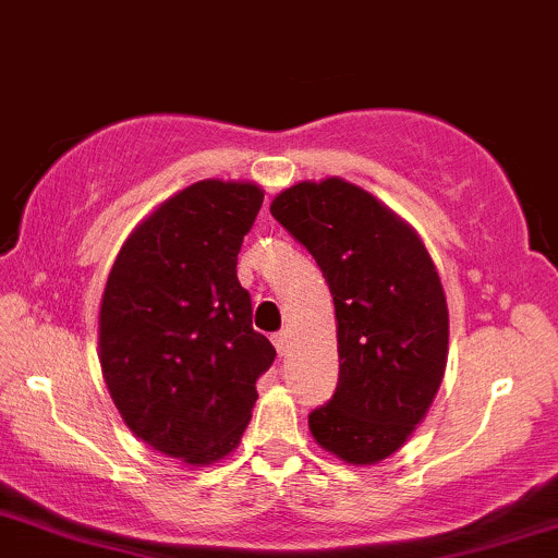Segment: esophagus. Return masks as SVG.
I'll return each instance as SVG.
<instances>
[{
    "mask_svg": "<svg viewBox=\"0 0 558 558\" xmlns=\"http://www.w3.org/2000/svg\"><path fill=\"white\" fill-rule=\"evenodd\" d=\"M271 341H274V347H277V352H279V354H284L287 349H290V333H287V331L274 333V336H271Z\"/></svg>",
    "mask_w": 558,
    "mask_h": 558,
    "instance_id": "esophagus-1",
    "label": "esophagus"
}]
</instances>
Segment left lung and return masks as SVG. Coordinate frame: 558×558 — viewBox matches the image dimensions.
<instances>
[{
  "label": "left lung",
  "mask_w": 558,
  "mask_h": 558,
  "mask_svg": "<svg viewBox=\"0 0 558 558\" xmlns=\"http://www.w3.org/2000/svg\"><path fill=\"white\" fill-rule=\"evenodd\" d=\"M271 215L307 247L333 294L339 385L307 424L323 450L373 465L411 437L442 383V281L416 232L341 178L281 191Z\"/></svg>",
  "instance_id": "8db88e82"
}]
</instances>
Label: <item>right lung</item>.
<instances>
[{"label": "right lung", "mask_w": 558, "mask_h": 558, "mask_svg": "<svg viewBox=\"0 0 558 558\" xmlns=\"http://www.w3.org/2000/svg\"><path fill=\"white\" fill-rule=\"evenodd\" d=\"M264 204L256 183L198 181L162 202L113 260L100 367L149 447L206 465L240 442L277 349L253 331L238 253Z\"/></svg>", "instance_id": "right-lung-1"}]
</instances>
